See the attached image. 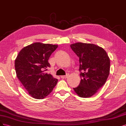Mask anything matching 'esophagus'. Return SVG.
<instances>
[{
  "label": "esophagus",
  "instance_id": "34e87169",
  "mask_svg": "<svg viewBox=\"0 0 126 126\" xmlns=\"http://www.w3.org/2000/svg\"><path fill=\"white\" fill-rule=\"evenodd\" d=\"M69 76V74H67L66 75H63L61 76V78L62 79H66Z\"/></svg>",
  "mask_w": 126,
  "mask_h": 126
}]
</instances>
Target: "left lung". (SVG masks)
Returning <instances> with one entry per match:
<instances>
[{
  "label": "left lung",
  "instance_id": "left-lung-1",
  "mask_svg": "<svg viewBox=\"0 0 126 126\" xmlns=\"http://www.w3.org/2000/svg\"><path fill=\"white\" fill-rule=\"evenodd\" d=\"M71 47L79 57L80 82L73 90L79 96L89 98L106 83L110 73V59L103 47L78 42Z\"/></svg>",
  "mask_w": 126,
  "mask_h": 126
}]
</instances>
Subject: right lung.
Wrapping results in <instances>:
<instances>
[{
    "mask_svg": "<svg viewBox=\"0 0 126 126\" xmlns=\"http://www.w3.org/2000/svg\"><path fill=\"white\" fill-rule=\"evenodd\" d=\"M58 45L35 42L24 47L15 61L16 75L28 94L35 99H43L49 95L58 79L46 73L50 67V55Z\"/></svg>",
    "mask_w": 126,
    "mask_h": 126,
    "instance_id": "obj_1",
    "label": "right lung"
}]
</instances>
